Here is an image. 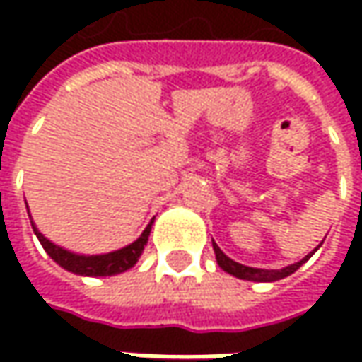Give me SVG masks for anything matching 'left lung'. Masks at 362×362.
I'll use <instances>...</instances> for the list:
<instances>
[{
  "mask_svg": "<svg viewBox=\"0 0 362 362\" xmlns=\"http://www.w3.org/2000/svg\"><path fill=\"white\" fill-rule=\"evenodd\" d=\"M214 250H216L217 264H219L223 270L228 272V274H231V276H235V278L252 280V282H276V280H282L286 276L294 274V272L298 270L300 266L314 254V252L313 254H308L304 259H300V262L292 264V266H286L282 270H257V268H250V266H243V264H238V262L230 259V257L226 256V254L217 247V243H214Z\"/></svg>",
  "mask_w": 362,
  "mask_h": 362,
  "instance_id": "8db88e82",
  "label": "left lung"
}]
</instances>
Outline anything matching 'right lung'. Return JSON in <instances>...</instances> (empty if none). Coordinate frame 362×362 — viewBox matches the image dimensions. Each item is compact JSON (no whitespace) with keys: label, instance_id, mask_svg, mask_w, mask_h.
I'll return each instance as SVG.
<instances>
[{"label":"right lung","instance_id":"right-lung-1","mask_svg":"<svg viewBox=\"0 0 362 362\" xmlns=\"http://www.w3.org/2000/svg\"><path fill=\"white\" fill-rule=\"evenodd\" d=\"M151 226H153V221L146 226V230L141 233V238L136 242H132L131 245L122 247L119 252H110V254H105V256H78V254H72V252H66L60 245H54L35 230V226L32 223L34 233L37 235L40 243L44 245V250L49 254V257L54 262H58L68 272H74V274H80V276H112V274H120V272L132 268L136 264V259L143 254L146 242H148Z\"/></svg>","mask_w":362,"mask_h":362}]
</instances>
